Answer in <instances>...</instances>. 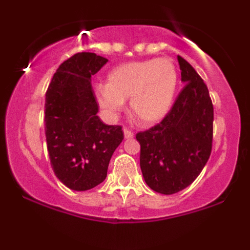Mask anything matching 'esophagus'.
Wrapping results in <instances>:
<instances>
[{
    "label": "esophagus",
    "instance_id": "esophagus-1",
    "mask_svg": "<svg viewBox=\"0 0 250 250\" xmlns=\"http://www.w3.org/2000/svg\"><path fill=\"white\" fill-rule=\"evenodd\" d=\"M123 133H125V139H131L134 137V133L128 128H123Z\"/></svg>",
    "mask_w": 250,
    "mask_h": 250
}]
</instances>
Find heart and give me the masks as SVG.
Masks as SVG:
<instances>
[{"label":"heart","instance_id":"b5f03b06","mask_svg":"<svg viewBox=\"0 0 250 250\" xmlns=\"http://www.w3.org/2000/svg\"><path fill=\"white\" fill-rule=\"evenodd\" d=\"M177 70L168 59L125 63L107 76V85L95 90L97 103L108 115L123 109L130 97V110L142 125L160 122L170 110L177 87Z\"/></svg>","mask_w":250,"mask_h":250}]
</instances>
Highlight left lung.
Returning <instances> with one entry per match:
<instances>
[{
    "label": "left lung",
    "instance_id": "1",
    "mask_svg": "<svg viewBox=\"0 0 250 250\" xmlns=\"http://www.w3.org/2000/svg\"><path fill=\"white\" fill-rule=\"evenodd\" d=\"M177 60L185 87L161 122L136 134L146 183L165 195L193 183L213 147L214 107L207 84L190 63L180 55Z\"/></svg>",
    "mask_w": 250,
    "mask_h": 250
}]
</instances>
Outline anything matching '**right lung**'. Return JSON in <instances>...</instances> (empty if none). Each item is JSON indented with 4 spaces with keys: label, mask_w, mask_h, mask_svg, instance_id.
Segmentation results:
<instances>
[{
    "label": "right lung",
    "mask_w": 250,
    "mask_h": 250,
    "mask_svg": "<svg viewBox=\"0 0 250 250\" xmlns=\"http://www.w3.org/2000/svg\"><path fill=\"white\" fill-rule=\"evenodd\" d=\"M107 62L94 53H77L57 68L45 93L50 165L73 190H89L104 181L111 155L125 137L121 125H107L97 116L91 76Z\"/></svg>",
    "instance_id": "right-lung-1"
}]
</instances>
